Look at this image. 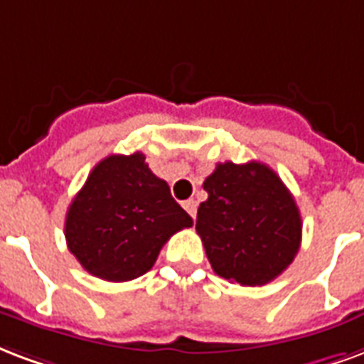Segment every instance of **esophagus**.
<instances>
[{
  "instance_id": "obj_1",
  "label": "esophagus",
  "mask_w": 364,
  "mask_h": 364,
  "mask_svg": "<svg viewBox=\"0 0 364 364\" xmlns=\"http://www.w3.org/2000/svg\"><path fill=\"white\" fill-rule=\"evenodd\" d=\"M196 206H198V204H196V200H194V198H188V200L183 202V208L187 210V213L193 219H194V215H196Z\"/></svg>"
}]
</instances>
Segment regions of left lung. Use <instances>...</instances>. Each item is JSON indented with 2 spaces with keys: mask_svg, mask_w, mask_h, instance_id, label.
<instances>
[{
  "mask_svg": "<svg viewBox=\"0 0 364 364\" xmlns=\"http://www.w3.org/2000/svg\"><path fill=\"white\" fill-rule=\"evenodd\" d=\"M196 213L212 269L242 287L274 281L294 262L301 215L281 177L262 162L218 164Z\"/></svg>",
  "mask_w": 364,
  "mask_h": 364,
  "instance_id": "left-lung-1",
  "label": "left lung"
}]
</instances>
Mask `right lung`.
Wrapping results in <instances>:
<instances>
[{
	"label": "right lung",
	"instance_id": "obj_1",
	"mask_svg": "<svg viewBox=\"0 0 364 364\" xmlns=\"http://www.w3.org/2000/svg\"><path fill=\"white\" fill-rule=\"evenodd\" d=\"M193 218L156 177L143 152L110 154L91 170L68 206V250L93 277L126 282L151 271L171 235Z\"/></svg>",
	"mask_w": 364,
	"mask_h": 364
}]
</instances>
